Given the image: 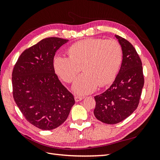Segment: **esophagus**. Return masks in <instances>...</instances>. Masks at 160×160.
I'll list each match as a JSON object with an SVG mask.
<instances>
[{"label": "esophagus", "mask_w": 160, "mask_h": 160, "mask_svg": "<svg viewBox=\"0 0 160 160\" xmlns=\"http://www.w3.org/2000/svg\"><path fill=\"white\" fill-rule=\"evenodd\" d=\"M83 99H84V97H83V96H79V95L75 96V100L76 102H78V101H81Z\"/></svg>", "instance_id": "34e87169"}]
</instances>
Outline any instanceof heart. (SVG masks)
<instances>
[{
	"label": "heart",
	"mask_w": 160,
	"mask_h": 160,
	"mask_svg": "<svg viewBox=\"0 0 160 160\" xmlns=\"http://www.w3.org/2000/svg\"><path fill=\"white\" fill-rule=\"evenodd\" d=\"M69 57L58 55L53 66L56 73L70 83L81 70L84 72L75 79L72 89L77 93L88 94L98 86L112 82L122 65V49L114 39L90 38L77 41L69 48Z\"/></svg>",
	"instance_id": "1"
}]
</instances>
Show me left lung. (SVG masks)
<instances>
[{
    "mask_svg": "<svg viewBox=\"0 0 160 160\" xmlns=\"http://www.w3.org/2000/svg\"><path fill=\"white\" fill-rule=\"evenodd\" d=\"M115 37L122 49V66L110 88L94 97L95 118L107 124L119 123L132 114L139 105L144 85L142 62L136 50L124 38Z\"/></svg>",
    "mask_w": 160,
    "mask_h": 160,
    "instance_id": "left-lung-1",
    "label": "left lung"
}]
</instances>
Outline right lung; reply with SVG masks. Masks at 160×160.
Wrapping results in <instances>:
<instances>
[{
	"label": "right lung",
	"mask_w": 160,
	"mask_h": 160,
	"mask_svg": "<svg viewBox=\"0 0 160 160\" xmlns=\"http://www.w3.org/2000/svg\"><path fill=\"white\" fill-rule=\"evenodd\" d=\"M68 40L44 38L24 51L12 73V95L27 121L43 130L55 129L65 122L75 99L55 72L56 51Z\"/></svg>",
	"instance_id": "right-lung-1"
}]
</instances>
